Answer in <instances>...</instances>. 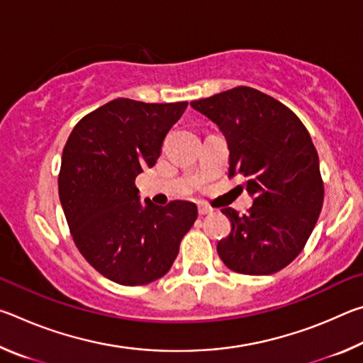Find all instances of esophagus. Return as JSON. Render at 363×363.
<instances>
[{"instance_id":"obj_1","label":"esophagus","mask_w":363,"mask_h":363,"mask_svg":"<svg viewBox=\"0 0 363 363\" xmlns=\"http://www.w3.org/2000/svg\"><path fill=\"white\" fill-rule=\"evenodd\" d=\"M199 214L200 216H208V214H213V208L206 205H199Z\"/></svg>"}]
</instances>
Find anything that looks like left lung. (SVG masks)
<instances>
[{"label": "left lung", "instance_id": "left-lung-1", "mask_svg": "<svg viewBox=\"0 0 363 363\" xmlns=\"http://www.w3.org/2000/svg\"><path fill=\"white\" fill-rule=\"evenodd\" d=\"M190 107L218 126L230 152L229 174H240V187L253 196L243 216L223 210L232 230L218 243L219 257L238 274L279 272L304 248L323 205L320 164L309 133L284 104L248 86Z\"/></svg>", "mask_w": 363, "mask_h": 363}]
</instances>
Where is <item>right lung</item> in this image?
Returning <instances> with one entry per match:
<instances>
[{
	"label": "right lung",
	"instance_id": "obj_1",
	"mask_svg": "<svg viewBox=\"0 0 363 363\" xmlns=\"http://www.w3.org/2000/svg\"><path fill=\"white\" fill-rule=\"evenodd\" d=\"M186 108L187 102L121 97L79 120L64 147L59 199L73 242L115 284L138 286L163 277L199 214L190 201H140L134 184L157 163L164 136Z\"/></svg>",
	"mask_w": 363,
	"mask_h": 363
}]
</instances>
